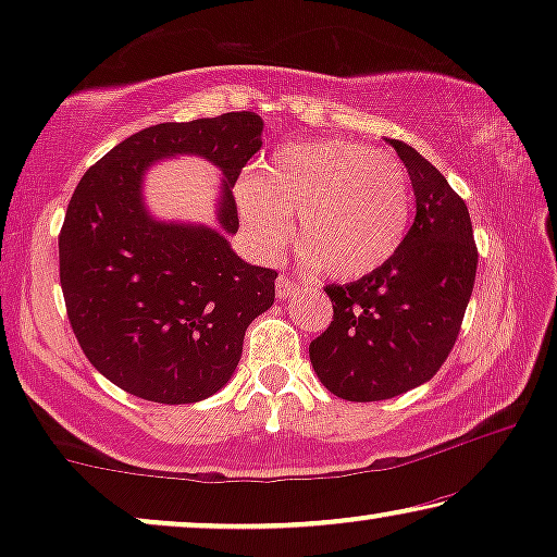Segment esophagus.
<instances>
[{"mask_svg": "<svg viewBox=\"0 0 557 557\" xmlns=\"http://www.w3.org/2000/svg\"><path fill=\"white\" fill-rule=\"evenodd\" d=\"M296 294V281L288 276V273H281V276L276 278V296L278 299H286V296Z\"/></svg>", "mask_w": 557, "mask_h": 557, "instance_id": "esophagus-1", "label": "esophagus"}]
</instances>
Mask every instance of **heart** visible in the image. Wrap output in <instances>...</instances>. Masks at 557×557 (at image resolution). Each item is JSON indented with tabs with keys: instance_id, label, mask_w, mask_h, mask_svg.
I'll return each instance as SVG.
<instances>
[{
	"instance_id": "b5f03b06",
	"label": "heart",
	"mask_w": 557,
	"mask_h": 557,
	"mask_svg": "<svg viewBox=\"0 0 557 557\" xmlns=\"http://www.w3.org/2000/svg\"><path fill=\"white\" fill-rule=\"evenodd\" d=\"M250 235L276 248L292 233L330 278H360L391 261L406 240L413 193L395 159L360 141L286 144L238 185Z\"/></svg>"
}]
</instances>
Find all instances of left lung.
<instances>
[{
    "label": "left lung",
    "instance_id": "8db88e82",
    "mask_svg": "<svg viewBox=\"0 0 557 557\" xmlns=\"http://www.w3.org/2000/svg\"><path fill=\"white\" fill-rule=\"evenodd\" d=\"M416 193V220L391 261L332 284V322L309 360L342 400H387L436 375L459 337L476 276L467 205L413 147L391 139Z\"/></svg>",
    "mask_w": 557,
    "mask_h": 557
}]
</instances>
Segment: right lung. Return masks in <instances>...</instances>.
Returning <instances> with one entry per match:
<instances>
[{
  "label": "right lung",
  "mask_w": 557,
  "mask_h": 557,
  "mask_svg": "<svg viewBox=\"0 0 557 557\" xmlns=\"http://www.w3.org/2000/svg\"><path fill=\"white\" fill-rule=\"evenodd\" d=\"M261 132L253 111L149 126L75 187L58 238L67 322L121 391L166 406L210 398L238 368L248 324L273 304L276 271L240 261L223 233L157 223L141 208V174L154 159L200 154L225 174L220 225L235 233L231 187Z\"/></svg>",
  "instance_id": "right-lung-1"
}]
</instances>
